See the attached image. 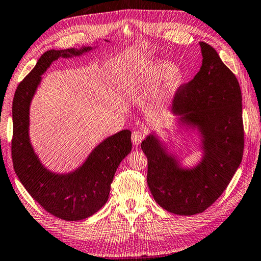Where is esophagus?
I'll use <instances>...</instances> for the list:
<instances>
[{
    "mask_svg": "<svg viewBox=\"0 0 261 261\" xmlns=\"http://www.w3.org/2000/svg\"><path fill=\"white\" fill-rule=\"evenodd\" d=\"M145 139V133L142 130H134L132 134V142L134 145H139Z\"/></svg>",
    "mask_w": 261,
    "mask_h": 261,
    "instance_id": "esophagus-1",
    "label": "esophagus"
}]
</instances>
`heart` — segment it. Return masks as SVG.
<instances>
[{"label":"heart","mask_w":261,"mask_h":261,"mask_svg":"<svg viewBox=\"0 0 261 261\" xmlns=\"http://www.w3.org/2000/svg\"><path fill=\"white\" fill-rule=\"evenodd\" d=\"M175 67L173 63L168 61H158L154 65H152L149 69L144 72V75L141 77V84L143 88H152L155 85L160 84L162 81H165L171 76L174 72ZM183 80V73L176 72L171 78V85H177Z\"/></svg>","instance_id":"b5f03b06"}]
</instances>
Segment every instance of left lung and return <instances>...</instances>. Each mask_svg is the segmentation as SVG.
I'll use <instances>...</instances> for the list:
<instances>
[{
	"label": "left lung",
	"instance_id": "obj_1",
	"mask_svg": "<svg viewBox=\"0 0 261 261\" xmlns=\"http://www.w3.org/2000/svg\"><path fill=\"white\" fill-rule=\"evenodd\" d=\"M202 66L176 91L171 111L199 128L204 155L193 169H181L154 135L141 147L147 158V185L160 207L192 216L209 208L227 188L242 161L244 129L239 81L213 46L200 42Z\"/></svg>",
	"mask_w": 261,
	"mask_h": 261
}]
</instances>
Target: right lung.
<instances>
[{
    "label": "right lung",
    "instance_id": "obj_1",
    "mask_svg": "<svg viewBox=\"0 0 261 261\" xmlns=\"http://www.w3.org/2000/svg\"><path fill=\"white\" fill-rule=\"evenodd\" d=\"M92 47L46 51L34 69L19 83L12 102L11 154L19 180L47 213L63 220H81L94 215L109 199L118 166L132 150V132L124 129L97 145L84 165L70 174H53L44 168L29 142V106L41 75L58 58L81 56Z\"/></svg>",
    "mask_w": 261,
    "mask_h": 261
}]
</instances>
